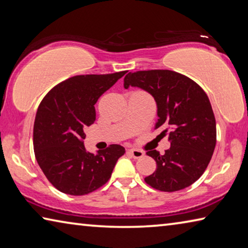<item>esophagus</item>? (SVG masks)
I'll return each instance as SVG.
<instances>
[{
    "label": "esophagus",
    "instance_id": "1",
    "mask_svg": "<svg viewBox=\"0 0 248 248\" xmlns=\"http://www.w3.org/2000/svg\"><path fill=\"white\" fill-rule=\"evenodd\" d=\"M129 153L131 154L134 158H141L142 156H144L143 151L138 150V149H130L129 150Z\"/></svg>",
    "mask_w": 248,
    "mask_h": 248
}]
</instances>
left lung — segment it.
<instances>
[{
	"mask_svg": "<svg viewBox=\"0 0 248 248\" xmlns=\"http://www.w3.org/2000/svg\"><path fill=\"white\" fill-rule=\"evenodd\" d=\"M124 86L139 87L153 96L159 136L169 134L170 148L146 154L156 162V170L145 183L161 191H177L194 184L207 169L217 142L216 118L204 91L189 78L170 70L130 72Z\"/></svg>",
	"mask_w": 248,
	"mask_h": 248,
	"instance_id": "obj_1",
	"label": "left lung"
}]
</instances>
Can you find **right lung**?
<instances>
[{
    "instance_id": "obj_1",
    "label": "right lung",
    "mask_w": 248,
    "mask_h": 248,
    "mask_svg": "<svg viewBox=\"0 0 248 248\" xmlns=\"http://www.w3.org/2000/svg\"><path fill=\"white\" fill-rule=\"evenodd\" d=\"M125 73L77 75L41 100L33 124V151L46 177L61 192L83 196L98 189L124 154L119 144L87 152L84 129L94 124L98 98Z\"/></svg>"
}]
</instances>
